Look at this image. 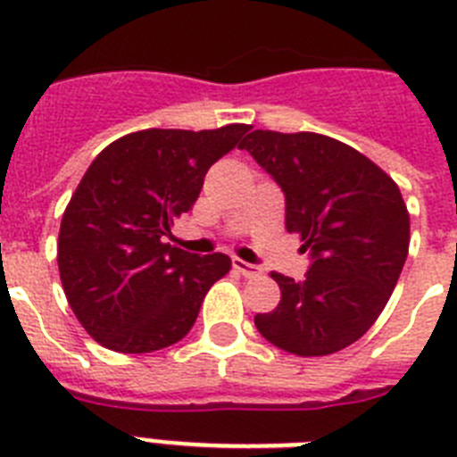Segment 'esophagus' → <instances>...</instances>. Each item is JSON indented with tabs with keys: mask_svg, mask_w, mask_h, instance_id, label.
Returning <instances> with one entry per match:
<instances>
[{
	"mask_svg": "<svg viewBox=\"0 0 457 457\" xmlns=\"http://www.w3.org/2000/svg\"><path fill=\"white\" fill-rule=\"evenodd\" d=\"M233 268H236L242 277H247V278L261 277V274H263V270L258 268V265L247 263V261H242V258H233Z\"/></svg>",
	"mask_w": 457,
	"mask_h": 457,
	"instance_id": "1",
	"label": "esophagus"
}]
</instances>
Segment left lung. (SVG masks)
Returning a JSON list of instances; mask_svg holds the SVG:
<instances>
[{
  "mask_svg": "<svg viewBox=\"0 0 457 457\" xmlns=\"http://www.w3.org/2000/svg\"><path fill=\"white\" fill-rule=\"evenodd\" d=\"M252 153L286 194V228L313 263L302 281L272 272L277 309L258 332L297 357H325L370 329L394 293L410 249L403 194L369 157L318 132L253 130Z\"/></svg>",
  "mask_w": 457,
  "mask_h": 457,
  "instance_id": "obj_1",
  "label": "left lung"
}]
</instances>
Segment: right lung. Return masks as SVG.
<instances>
[{
	"label": "right lung",
	"instance_id": "1",
	"mask_svg": "<svg viewBox=\"0 0 457 457\" xmlns=\"http://www.w3.org/2000/svg\"><path fill=\"white\" fill-rule=\"evenodd\" d=\"M247 132L245 123L130 132L87 169L63 212L56 263L72 313L100 345L141 354L187 337L231 258L196 256L162 237Z\"/></svg>",
	"mask_w": 457,
	"mask_h": 457
}]
</instances>
